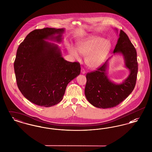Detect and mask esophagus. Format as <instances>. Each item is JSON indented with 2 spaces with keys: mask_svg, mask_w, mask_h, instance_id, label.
<instances>
[{
  "mask_svg": "<svg viewBox=\"0 0 152 152\" xmlns=\"http://www.w3.org/2000/svg\"><path fill=\"white\" fill-rule=\"evenodd\" d=\"M81 72L82 74H85L86 73V70L84 69V68H81Z\"/></svg>",
  "mask_w": 152,
  "mask_h": 152,
  "instance_id": "esophagus-1",
  "label": "esophagus"
}]
</instances>
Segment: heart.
Returning a JSON list of instances; mask_svg holds the SVG:
<instances>
[{
	"label": "heart",
	"mask_w": 152,
	"mask_h": 152,
	"mask_svg": "<svg viewBox=\"0 0 152 152\" xmlns=\"http://www.w3.org/2000/svg\"><path fill=\"white\" fill-rule=\"evenodd\" d=\"M110 50V44L100 36H92L80 41L77 48L69 45L68 50L76 58H79V53L86 56L85 61L89 68H94L101 65L105 60Z\"/></svg>",
	"instance_id": "heart-1"
}]
</instances>
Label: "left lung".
Returning a JSON list of instances; mask_svg holds the SVG:
<instances>
[{
  "mask_svg": "<svg viewBox=\"0 0 152 152\" xmlns=\"http://www.w3.org/2000/svg\"><path fill=\"white\" fill-rule=\"evenodd\" d=\"M113 53L123 55L125 66L129 69L130 74L123 83L115 84L109 79L107 75L108 60L97 70L87 73L85 95L88 101L97 108L116 107L132 93L136 86L138 72L137 52L128 35L122 30Z\"/></svg>",
  "mask_w": 152,
  "mask_h": 152,
  "instance_id": "obj_1",
  "label": "left lung"
}]
</instances>
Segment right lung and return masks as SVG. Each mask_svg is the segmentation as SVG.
Listing matches in <instances>:
<instances>
[{
    "label": "right lung",
    "mask_w": 152,
    "mask_h": 152,
    "mask_svg": "<svg viewBox=\"0 0 152 152\" xmlns=\"http://www.w3.org/2000/svg\"><path fill=\"white\" fill-rule=\"evenodd\" d=\"M64 32V28L35 29L18 48L14 61L18 87L37 105L50 107L60 102L68 84L80 73L79 62L65 60L56 44L44 40L61 42Z\"/></svg>",
    "instance_id": "obj_1"
}]
</instances>
